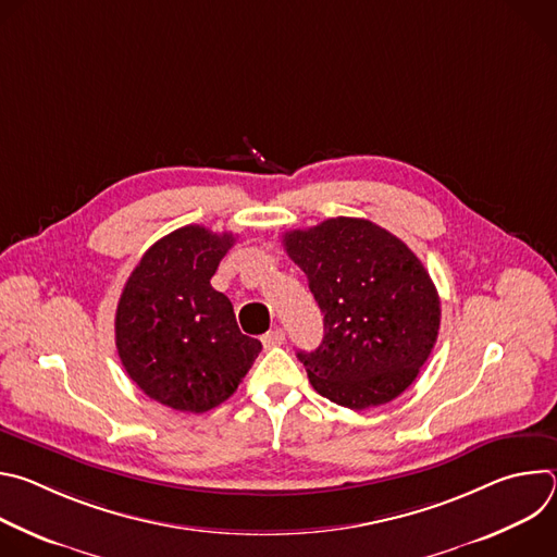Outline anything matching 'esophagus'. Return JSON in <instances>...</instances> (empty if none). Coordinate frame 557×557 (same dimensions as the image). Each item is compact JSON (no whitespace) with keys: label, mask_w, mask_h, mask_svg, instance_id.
Listing matches in <instances>:
<instances>
[{"label":"esophagus","mask_w":557,"mask_h":557,"mask_svg":"<svg viewBox=\"0 0 557 557\" xmlns=\"http://www.w3.org/2000/svg\"><path fill=\"white\" fill-rule=\"evenodd\" d=\"M284 331L282 329H275V331H269L267 335H262V344L264 348H277L284 344Z\"/></svg>","instance_id":"esophagus-1"}]
</instances>
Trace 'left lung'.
<instances>
[{
	"label": "left lung",
	"instance_id": "left-lung-1",
	"mask_svg": "<svg viewBox=\"0 0 557 557\" xmlns=\"http://www.w3.org/2000/svg\"><path fill=\"white\" fill-rule=\"evenodd\" d=\"M324 312L322 346L297 359L310 385L350 410L396 399L428 361L441 326L436 286L406 243L363 218L284 233Z\"/></svg>",
	"mask_w": 557,
	"mask_h": 557
}]
</instances>
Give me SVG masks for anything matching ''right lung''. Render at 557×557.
<instances>
[{"label": "right lung", "mask_w": 557, "mask_h": 557, "mask_svg": "<svg viewBox=\"0 0 557 557\" xmlns=\"http://www.w3.org/2000/svg\"><path fill=\"white\" fill-rule=\"evenodd\" d=\"M233 233L187 224L153 243L116 306V350L129 379L181 412H207L237 389L262 344L237 329L228 297L211 277Z\"/></svg>", "instance_id": "right-lung-1"}]
</instances>
